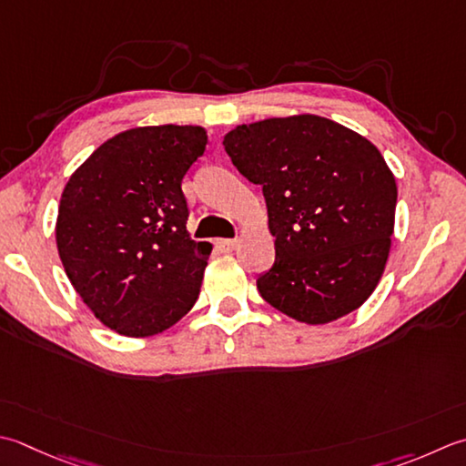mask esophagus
<instances>
[{
  "label": "esophagus",
  "mask_w": 466,
  "mask_h": 466,
  "mask_svg": "<svg viewBox=\"0 0 466 466\" xmlns=\"http://www.w3.org/2000/svg\"><path fill=\"white\" fill-rule=\"evenodd\" d=\"M236 244H238V240L236 238H222V240H216V246L220 248L222 252H232L236 248Z\"/></svg>",
  "instance_id": "obj_1"
}]
</instances>
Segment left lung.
I'll return each instance as SVG.
<instances>
[{
  "label": "left lung",
  "mask_w": 466,
  "mask_h": 466,
  "mask_svg": "<svg viewBox=\"0 0 466 466\" xmlns=\"http://www.w3.org/2000/svg\"><path fill=\"white\" fill-rule=\"evenodd\" d=\"M224 149L262 186L275 264L260 297L300 323L323 325L366 303L394 234L398 187L366 137L329 118L297 115L240 125Z\"/></svg>",
  "instance_id": "1"
}]
</instances>
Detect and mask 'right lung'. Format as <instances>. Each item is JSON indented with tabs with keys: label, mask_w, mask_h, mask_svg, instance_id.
I'll use <instances>...</instances> for the list:
<instances>
[{
	"label": "right lung",
	"mask_w": 466,
	"mask_h": 466,
	"mask_svg": "<svg viewBox=\"0 0 466 466\" xmlns=\"http://www.w3.org/2000/svg\"><path fill=\"white\" fill-rule=\"evenodd\" d=\"M206 143V131L191 125L118 133L62 191L56 244L64 270L116 333L166 331L198 300L212 244L191 240L181 179Z\"/></svg>",
	"instance_id": "1"
}]
</instances>
